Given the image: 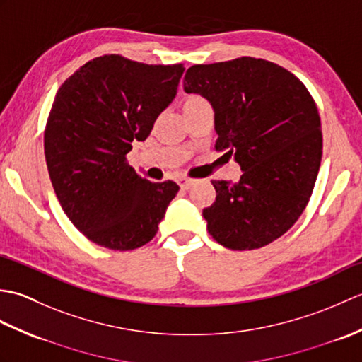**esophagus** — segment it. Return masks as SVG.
Masks as SVG:
<instances>
[{
  "label": "esophagus",
  "instance_id": "obj_1",
  "mask_svg": "<svg viewBox=\"0 0 362 362\" xmlns=\"http://www.w3.org/2000/svg\"><path fill=\"white\" fill-rule=\"evenodd\" d=\"M179 185H180V188L182 189H189L191 187L194 185V179H191V177H185V175H182V177H179Z\"/></svg>",
  "mask_w": 362,
  "mask_h": 362
}]
</instances>
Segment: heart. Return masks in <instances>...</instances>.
Here are the masks:
<instances>
[{
	"label": "heart",
	"instance_id": "obj_1",
	"mask_svg": "<svg viewBox=\"0 0 362 362\" xmlns=\"http://www.w3.org/2000/svg\"><path fill=\"white\" fill-rule=\"evenodd\" d=\"M206 101L199 95H188L185 96V99L182 101V110H187V109H191V107H196V105H201V104H205Z\"/></svg>",
	"mask_w": 362,
	"mask_h": 362
}]
</instances>
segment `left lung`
Here are the masks:
<instances>
[{
	"instance_id": "8db88e82",
	"label": "left lung",
	"mask_w": 362,
	"mask_h": 362,
	"mask_svg": "<svg viewBox=\"0 0 362 362\" xmlns=\"http://www.w3.org/2000/svg\"><path fill=\"white\" fill-rule=\"evenodd\" d=\"M183 88L209 99L214 149L243 169L236 183L211 180L209 233L232 250L264 247L296 224L313 194L322 160L316 103L286 68L255 57L189 66Z\"/></svg>"
}]
</instances>
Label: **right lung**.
Listing matches in <instances>:
<instances>
[{
    "label": "right lung",
    "instance_id": "right-lung-1",
    "mask_svg": "<svg viewBox=\"0 0 362 362\" xmlns=\"http://www.w3.org/2000/svg\"><path fill=\"white\" fill-rule=\"evenodd\" d=\"M183 64L148 65L105 54L74 71L54 99L45 157L62 210L90 241L134 250L156 236L179 185L138 175L126 156L177 93Z\"/></svg>",
    "mask_w": 362,
    "mask_h": 362
}]
</instances>
